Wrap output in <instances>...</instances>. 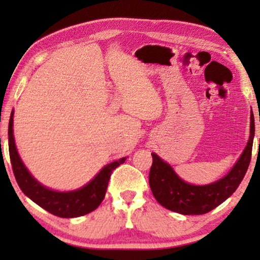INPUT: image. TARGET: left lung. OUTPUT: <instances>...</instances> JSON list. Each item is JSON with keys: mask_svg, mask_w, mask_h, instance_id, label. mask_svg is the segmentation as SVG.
Listing matches in <instances>:
<instances>
[{"mask_svg": "<svg viewBox=\"0 0 260 260\" xmlns=\"http://www.w3.org/2000/svg\"><path fill=\"white\" fill-rule=\"evenodd\" d=\"M254 137V117L251 112L250 138L243 154L231 172L215 182L194 186L179 177L168 163L152 152L149 184L159 205L183 215H200L211 212L229 199L243 181L251 162Z\"/></svg>", "mask_w": 260, "mask_h": 260, "instance_id": "obj_1", "label": "left lung"}]
</instances>
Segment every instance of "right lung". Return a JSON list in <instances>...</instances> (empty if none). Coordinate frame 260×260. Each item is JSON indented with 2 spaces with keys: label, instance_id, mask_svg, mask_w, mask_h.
Masks as SVG:
<instances>
[{
  "label": "right lung",
  "instance_id": "obj_1",
  "mask_svg": "<svg viewBox=\"0 0 260 260\" xmlns=\"http://www.w3.org/2000/svg\"><path fill=\"white\" fill-rule=\"evenodd\" d=\"M13 116L14 111L10 115L8 125L9 156L14 175L21 190L35 204L60 218H77L94 211L105 197L111 173L117 167L125 162L126 157L109 163L94 176L93 180L79 189L71 191L52 190L38 182L20 158L14 141Z\"/></svg>",
  "mask_w": 260,
  "mask_h": 260
}]
</instances>
